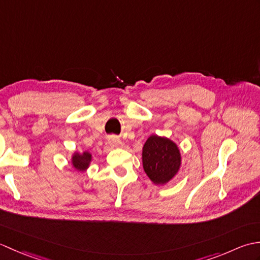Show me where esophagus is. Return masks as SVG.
Here are the masks:
<instances>
[{
	"mask_svg": "<svg viewBox=\"0 0 260 260\" xmlns=\"http://www.w3.org/2000/svg\"><path fill=\"white\" fill-rule=\"evenodd\" d=\"M108 143H109V145L113 147H118L121 145V141L118 139L117 136H109Z\"/></svg>",
	"mask_w": 260,
	"mask_h": 260,
	"instance_id": "esophagus-1",
	"label": "esophagus"
}]
</instances>
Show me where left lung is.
<instances>
[{
    "label": "left lung",
    "instance_id": "obj_1",
    "mask_svg": "<svg viewBox=\"0 0 260 260\" xmlns=\"http://www.w3.org/2000/svg\"><path fill=\"white\" fill-rule=\"evenodd\" d=\"M181 156L174 143L156 135H152L143 147V168L155 184H164L178 172Z\"/></svg>",
    "mask_w": 260,
    "mask_h": 260
}]
</instances>
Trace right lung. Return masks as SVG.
I'll return each instance as SVG.
<instances>
[{"label":"right lung","instance_id":"1","mask_svg":"<svg viewBox=\"0 0 260 260\" xmlns=\"http://www.w3.org/2000/svg\"><path fill=\"white\" fill-rule=\"evenodd\" d=\"M91 154L88 152H84L82 154H75L73 157V164L75 169L78 171H85L88 165L90 163Z\"/></svg>","mask_w":260,"mask_h":260}]
</instances>
